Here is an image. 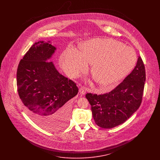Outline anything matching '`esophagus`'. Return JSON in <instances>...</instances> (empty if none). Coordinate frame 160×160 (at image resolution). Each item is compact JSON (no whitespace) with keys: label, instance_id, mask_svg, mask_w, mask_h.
<instances>
[{"label":"esophagus","instance_id":"34e87169","mask_svg":"<svg viewBox=\"0 0 160 160\" xmlns=\"http://www.w3.org/2000/svg\"><path fill=\"white\" fill-rule=\"evenodd\" d=\"M79 92L80 94H82V95H84L86 93V89L84 88H80L79 89Z\"/></svg>","mask_w":160,"mask_h":160}]
</instances>
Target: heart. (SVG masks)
Segmentation results:
<instances>
[{
	"instance_id": "1",
	"label": "heart",
	"mask_w": 160,
	"mask_h": 160,
	"mask_svg": "<svg viewBox=\"0 0 160 160\" xmlns=\"http://www.w3.org/2000/svg\"><path fill=\"white\" fill-rule=\"evenodd\" d=\"M136 62L133 48L110 38L88 40L80 46V51L69 47L60 58L62 68L72 76L86 72L89 63L92 65V77L104 89L127 76Z\"/></svg>"
}]
</instances>
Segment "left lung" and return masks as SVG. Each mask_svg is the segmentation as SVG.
Listing matches in <instances>:
<instances>
[{
	"mask_svg": "<svg viewBox=\"0 0 160 160\" xmlns=\"http://www.w3.org/2000/svg\"><path fill=\"white\" fill-rule=\"evenodd\" d=\"M146 80L144 63L138 56L132 72L113 91L102 95L88 93L95 123L112 128L125 122L141 104Z\"/></svg>",
	"mask_w": 160,
	"mask_h": 160,
	"instance_id": "left-lung-1",
	"label": "left lung"
}]
</instances>
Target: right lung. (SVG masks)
<instances>
[{
	"label": "right lung",
	"mask_w": 160,
	"mask_h": 160,
	"mask_svg": "<svg viewBox=\"0 0 160 160\" xmlns=\"http://www.w3.org/2000/svg\"><path fill=\"white\" fill-rule=\"evenodd\" d=\"M51 44L42 41L32 46L19 63L17 85L31 119L42 128L54 131L67 125L71 113L68 101L78 89L49 62L56 50Z\"/></svg>",
	"instance_id": "right-lung-1"
}]
</instances>
